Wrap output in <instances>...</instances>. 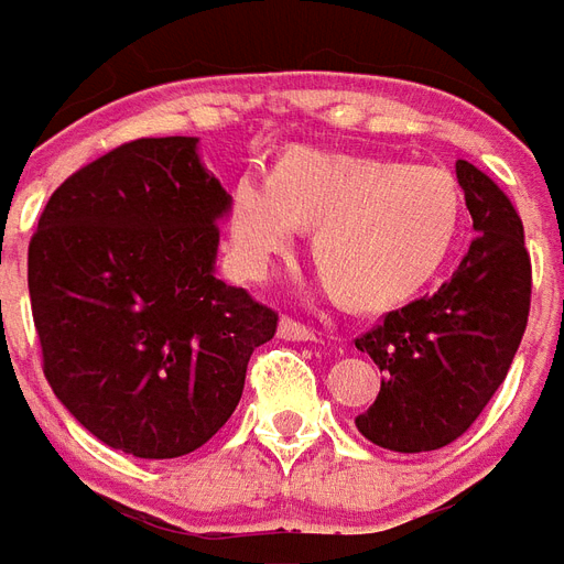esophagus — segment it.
<instances>
[{
  "instance_id": "1",
  "label": "esophagus",
  "mask_w": 564,
  "mask_h": 564,
  "mask_svg": "<svg viewBox=\"0 0 564 564\" xmlns=\"http://www.w3.org/2000/svg\"><path fill=\"white\" fill-rule=\"evenodd\" d=\"M278 335H281L283 340H316L314 328H307V325L293 319V316H283L281 325H278Z\"/></svg>"
}]
</instances>
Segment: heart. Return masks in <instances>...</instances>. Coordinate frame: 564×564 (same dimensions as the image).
<instances>
[{
    "mask_svg": "<svg viewBox=\"0 0 564 564\" xmlns=\"http://www.w3.org/2000/svg\"><path fill=\"white\" fill-rule=\"evenodd\" d=\"M463 218L457 178L442 166L295 149L274 176L250 170L229 197V250L241 278L314 229V257L337 293L358 307L406 299L452 253Z\"/></svg>",
    "mask_w": 564,
    "mask_h": 564,
    "instance_id": "heart-1",
    "label": "heart"
}]
</instances>
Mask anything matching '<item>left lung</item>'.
<instances>
[{
    "mask_svg": "<svg viewBox=\"0 0 564 564\" xmlns=\"http://www.w3.org/2000/svg\"><path fill=\"white\" fill-rule=\"evenodd\" d=\"M457 182L475 229L457 271L433 295L356 337L382 373L377 400L356 427L388 452H436L469 431L527 332L532 262L523 220L502 187L469 161H457Z\"/></svg>",
    "mask_w": 564,
    "mask_h": 564,
    "instance_id": "8db88e82",
    "label": "left lung"
}]
</instances>
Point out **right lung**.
<instances>
[{"mask_svg":"<svg viewBox=\"0 0 564 564\" xmlns=\"http://www.w3.org/2000/svg\"><path fill=\"white\" fill-rule=\"evenodd\" d=\"M229 194L197 137H143L62 182L29 241L44 377L104 445L197 452L236 412L278 314L215 278Z\"/></svg>","mask_w":564,"mask_h":564,"instance_id":"1","label":"right lung"}]
</instances>
